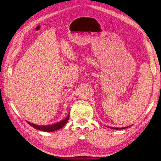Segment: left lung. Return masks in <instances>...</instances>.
<instances>
[{
  "label": "left lung",
  "instance_id": "left-lung-1",
  "mask_svg": "<svg viewBox=\"0 0 161 161\" xmlns=\"http://www.w3.org/2000/svg\"><path fill=\"white\" fill-rule=\"evenodd\" d=\"M110 128H111V129H117V130H118V129H126L127 127H123V128H114V127H110Z\"/></svg>",
  "mask_w": 161,
  "mask_h": 161
}]
</instances>
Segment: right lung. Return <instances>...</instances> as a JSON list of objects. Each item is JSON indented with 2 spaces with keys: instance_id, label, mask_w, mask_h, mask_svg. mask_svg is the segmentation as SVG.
I'll use <instances>...</instances> for the list:
<instances>
[{
  "instance_id": "1",
  "label": "right lung",
  "mask_w": 161,
  "mask_h": 161,
  "mask_svg": "<svg viewBox=\"0 0 161 161\" xmlns=\"http://www.w3.org/2000/svg\"><path fill=\"white\" fill-rule=\"evenodd\" d=\"M69 115H68L67 116V117L65 119L59 121L58 123H56L55 124H53V125H47V126L36 125L32 124L28 121H27V122L30 125L32 126V127H34L35 129H38V130H42V131H45V132H52V131H55V130H57L59 129H61L62 127H63L67 123V122L69 119Z\"/></svg>"
}]
</instances>
